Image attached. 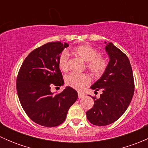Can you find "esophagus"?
Returning a JSON list of instances; mask_svg holds the SVG:
<instances>
[{
	"label": "esophagus",
	"mask_w": 148,
	"mask_h": 148,
	"mask_svg": "<svg viewBox=\"0 0 148 148\" xmlns=\"http://www.w3.org/2000/svg\"><path fill=\"white\" fill-rule=\"evenodd\" d=\"M83 97H84V93H82V92H78V98H79V99H81V98H82Z\"/></svg>",
	"instance_id": "obj_1"
}]
</instances>
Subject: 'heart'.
Segmentation results:
<instances>
[{
  "mask_svg": "<svg viewBox=\"0 0 148 148\" xmlns=\"http://www.w3.org/2000/svg\"><path fill=\"white\" fill-rule=\"evenodd\" d=\"M71 52L86 62L85 66L92 75L100 77L105 72L108 66L107 59L102 55H99L98 51L93 46L82 44L74 47ZM58 64L62 71H66L68 70L69 56L66 51L62 52L59 55ZM90 82V77L86 74L71 73L65 77L66 84L76 89H82Z\"/></svg>",
  "mask_w": 148,
  "mask_h": 148,
  "instance_id": "obj_1",
  "label": "heart"
}]
</instances>
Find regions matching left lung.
Returning a JSON list of instances; mask_svg holds the SVG:
<instances>
[{
  "label": "left lung",
  "mask_w": 148,
  "mask_h": 148,
  "mask_svg": "<svg viewBox=\"0 0 148 148\" xmlns=\"http://www.w3.org/2000/svg\"><path fill=\"white\" fill-rule=\"evenodd\" d=\"M105 49L110 62L101 78L91 86L96 91L102 89V94L99 99L93 97V107L86 113L88 120L97 126H105L118 120L127 109L135 91L127 56L112 43H108Z\"/></svg>",
  "instance_id": "obj_1"
}]
</instances>
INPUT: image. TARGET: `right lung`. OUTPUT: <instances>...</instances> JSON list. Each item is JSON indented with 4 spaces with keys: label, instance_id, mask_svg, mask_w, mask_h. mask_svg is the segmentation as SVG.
Wrapping results in <instances>:
<instances>
[{
    "label": "right lung",
    "instance_id": "add662e5",
    "mask_svg": "<svg viewBox=\"0 0 148 148\" xmlns=\"http://www.w3.org/2000/svg\"><path fill=\"white\" fill-rule=\"evenodd\" d=\"M68 46L60 41L44 44L28 55L19 69L16 79L19 101L28 117L41 126L51 127L63 123L78 97L77 91L70 86L56 95L51 92L52 85L64 84L58 60Z\"/></svg>",
    "mask_w": 148,
    "mask_h": 148
}]
</instances>
